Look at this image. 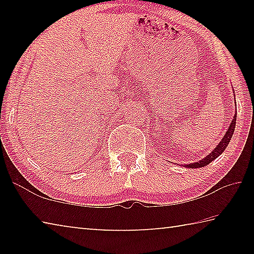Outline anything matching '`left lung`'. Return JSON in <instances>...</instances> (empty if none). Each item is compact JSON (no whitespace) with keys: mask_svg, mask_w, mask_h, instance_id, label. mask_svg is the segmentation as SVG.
<instances>
[{"mask_svg":"<svg viewBox=\"0 0 254 254\" xmlns=\"http://www.w3.org/2000/svg\"><path fill=\"white\" fill-rule=\"evenodd\" d=\"M235 123H236V114L234 115L233 120H232L231 126L229 127V128H227L225 135L223 136L222 141L220 143H218L217 147L215 148L213 151L208 154L207 157L204 158L203 160H200L198 162H195V163H191V165H187V167H189V168H200V167L207 166L208 163H210L214 160V159H216L218 156H220V154H222L223 151L225 150L226 145L229 144V142L231 141L232 135H233V132H234V128H235Z\"/></svg>","mask_w":254,"mask_h":254,"instance_id":"obj_1","label":"left lung"}]
</instances>
